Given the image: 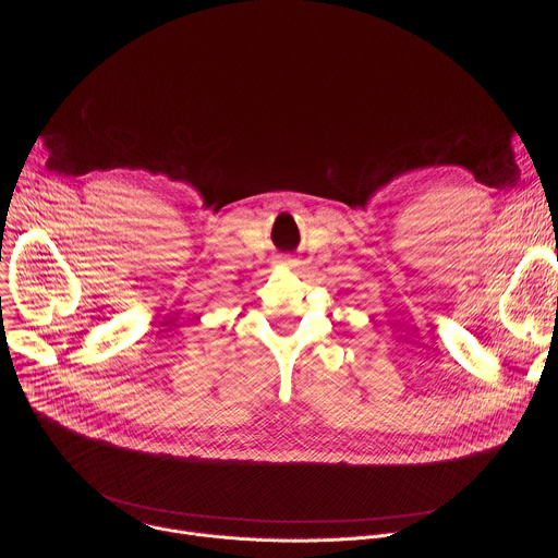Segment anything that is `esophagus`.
<instances>
[{
	"label": "esophagus",
	"instance_id": "esophagus-1",
	"mask_svg": "<svg viewBox=\"0 0 558 558\" xmlns=\"http://www.w3.org/2000/svg\"><path fill=\"white\" fill-rule=\"evenodd\" d=\"M278 263H280V265H287V267H291V269H293V267H298V260H295L293 256H280V258H278Z\"/></svg>",
	"mask_w": 558,
	"mask_h": 558
}]
</instances>
